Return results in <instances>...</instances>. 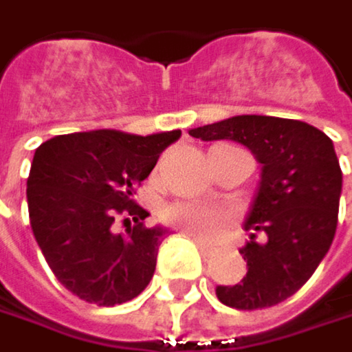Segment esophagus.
Instances as JSON below:
<instances>
[{
  "mask_svg": "<svg viewBox=\"0 0 352 352\" xmlns=\"http://www.w3.org/2000/svg\"><path fill=\"white\" fill-rule=\"evenodd\" d=\"M185 234H187V232H185ZM187 236H189L191 240L195 241L197 245H199L201 254H211V245H209V243H206V241L201 240V238H197V236H193V234H187Z\"/></svg>",
  "mask_w": 352,
  "mask_h": 352,
  "instance_id": "34e87169",
  "label": "esophagus"
}]
</instances>
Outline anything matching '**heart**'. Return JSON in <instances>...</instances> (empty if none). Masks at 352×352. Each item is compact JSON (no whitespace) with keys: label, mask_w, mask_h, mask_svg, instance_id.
Returning a JSON list of instances; mask_svg holds the SVG:
<instances>
[{"label":"heart","mask_w":352,"mask_h":352,"mask_svg":"<svg viewBox=\"0 0 352 352\" xmlns=\"http://www.w3.org/2000/svg\"><path fill=\"white\" fill-rule=\"evenodd\" d=\"M167 223L181 232L193 234L204 241H215L226 236L234 223V211L204 201H179L163 211Z\"/></svg>","instance_id":"obj_1"}]
</instances>
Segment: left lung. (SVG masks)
I'll list each match as a JSON object with an SVG mask.
<instances>
[{
    "label": "left lung",
    "instance_id": "8db88e82",
    "mask_svg": "<svg viewBox=\"0 0 352 352\" xmlns=\"http://www.w3.org/2000/svg\"><path fill=\"white\" fill-rule=\"evenodd\" d=\"M189 135L241 143L262 163L243 221L250 241L240 254L248 274L241 284L217 286L219 302L238 310L284 302L314 274L335 238L342 171L333 141L302 120L260 114L232 116Z\"/></svg>",
    "mask_w": 352,
    "mask_h": 352
}]
</instances>
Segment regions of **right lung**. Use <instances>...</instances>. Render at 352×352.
Returning <instances> with one entry per match:
<instances>
[{
    "mask_svg": "<svg viewBox=\"0 0 352 352\" xmlns=\"http://www.w3.org/2000/svg\"><path fill=\"white\" fill-rule=\"evenodd\" d=\"M179 137L181 131L148 137L92 131L36 148L28 177L30 226L50 270L84 302H129L151 282L165 230L144 226L148 213L133 195ZM120 217L127 234H112Z\"/></svg>",
    "mask_w": 352,
    "mask_h": 352,
    "instance_id": "obj_1",
    "label": "right lung"
}]
</instances>
